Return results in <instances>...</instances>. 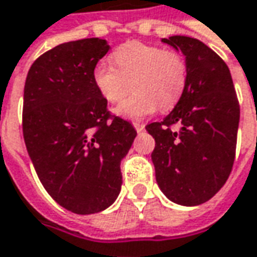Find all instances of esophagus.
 <instances>
[{
    "instance_id": "esophagus-1",
    "label": "esophagus",
    "mask_w": 257,
    "mask_h": 257,
    "mask_svg": "<svg viewBox=\"0 0 257 257\" xmlns=\"http://www.w3.org/2000/svg\"><path fill=\"white\" fill-rule=\"evenodd\" d=\"M134 126H135V129H136V131H138V132H142V131H143V129H145V125H143V123H138V122H135V123H134Z\"/></svg>"
}]
</instances>
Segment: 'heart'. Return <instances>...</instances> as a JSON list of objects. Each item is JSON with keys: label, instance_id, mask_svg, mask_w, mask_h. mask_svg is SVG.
<instances>
[{"label": "heart", "instance_id": "b5f03b06", "mask_svg": "<svg viewBox=\"0 0 257 257\" xmlns=\"http://www.w3.org/2000/svg\"><path fill=\"white\" fill-rule=\"evenodd\" d=\"M112 62L115 68L98 62L93 68V82L111 104L121 103L134 86V94L116 108L118 115L128 119L152 115L159 105L171 110L188 85V64L174 50L129 41L112 53Z\"/></svg>", "mask_w": 257, "mask_h": 257}]
</instances>
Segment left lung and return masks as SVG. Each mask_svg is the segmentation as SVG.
I'll return each mask as SVG.
<instances>
[{
	"label": "left lung",
	"mask_w": 257,
	"mask_h": 257,
	"mask_svg": "<svg viewBox=\"0 0 257 257\" xmlns=\"http://www.w3.org/2000/svg\"><path fill=\"white\" fill-rule=\"evenodd\" d=\"M163 41L186 57L188 85L163 121L146 125L156 141L152 160L164 195L175 203L196 206L214 196L231 174L239 103L228 66L218 54L188 36Z\"/></svg>",
	"instance_id": "8db88e82"
}]
</instances>
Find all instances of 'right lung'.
Listing matches in <instances>:
<instances>
[{"instance_id": "1", "label": "right lung", "mask_w": 257, "mask_h": 257, "mask_svg": "<svg viewBox=\"0 0 257 257\" xmlns=\"http://www.w3.org/2000/svg\"><path fill=\"white\" fill-rule=\"evenodd\" d=\"M108 50L101 39L60 44L32 64L25 83L28 153L48 195L76 214L114 203L121 160L136 138L132 123L108 111L93 82V68Z\"/></svg>"}]
</instances>
